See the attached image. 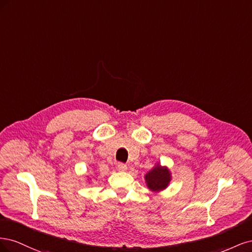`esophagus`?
<instances>
[{
  "instance_id": "obj_1",
  "label": "esophagus",
  "mask_w": 252,
  "mask_h": 252,
  "mask_svg": "<svg viewBox=\"0 0 252 252\" xmlns=\"http://www.w3.org/2000/svg\"><path fill=\"white\" fill-rule=\"evenodd\" d=\"M117 168L119 171H125L127 169V165L124 163H118Z\"/></svg>"
}]
</instances>
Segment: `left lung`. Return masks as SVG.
Instances as JSON below:
<instances>
[{"mask_svg": "<svg viewBox=\"0 0 252 252\" xmlns=\"http://www.w3.org/2000/svg\"><path fill=\"white\" fill-rule=\"evenodd\" d=\"M147 186L152 191H161L168 186L171 180L170 172L167 167H162L158 164L145 175Z\"/></svg>", "mask_w": 252, "mask_h": 252, "instance_id": "left-lung-1", "label": "left lung"}]
</instances>
